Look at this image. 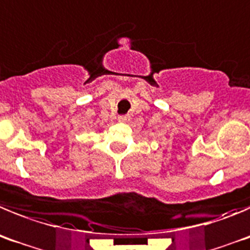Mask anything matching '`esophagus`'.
I'll list each match as a JSON object with an SVG mask.
<instances>
[{
    "label": "esophagus",
    "instance_id": "esophagus-1",
    "mask_svg": "<svg viewBox=\"0 0 250 250\" xmlns=\"http://www.w3.org/2000/svg\"><path fill=\"white\" fill-rule=\"evenodd\" d=\"M118 121L120 122H127V121H129V116L128 114H122V116L118 117Z\"/></svg>",
    "mask_w": 250,
    "mask_h": 250
}]
</instances>
